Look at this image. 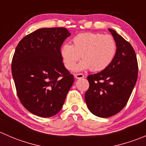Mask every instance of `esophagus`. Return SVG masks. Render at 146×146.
<instances>
[{
  "instance_id": "esophagus-1",
  "label": "esophagus",
  "mask_w": 146,
  "mask_h": 146,
  "mask_svg": "<svg viewBox=\"0 0 146 146\" xmlns=\"http://www.w3.org/2000/svg\"><path fill=\"white\" fill-rule=\"evenodd\" d=\"M74 76L75 78L77 79H80V78H84V75L82 74V73H75Z\"/></svg>"
}]
</instances>
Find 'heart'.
<instances>
[{"label": "heart", "instance_id": "obj_1", "mask_svg": "<svg viewBox=\"0 0 146 146\" xmlns=\"http://www.w3.org/2000/svg\"><path fill=\"white\" fill-rule=\"evenodd\" d=\"M117 48V42L111 35L84 32L76 35L71 44H63L60 53L65 67L68 70L73 68L81 55L82 60L76 66V70L90 68L92 71H100L111 64Z\"/></svg>", "mask_w": 146, "mask_h": 146}]
</instances>
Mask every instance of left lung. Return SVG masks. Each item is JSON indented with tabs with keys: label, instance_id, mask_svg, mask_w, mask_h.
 <instances>
[{
	"label": "left lung",
	"instance_id": "obj_1",
	"mask_svg": "<svg viewBox=\"0 0 146 146\" xmlns=\"http://www.w3.org/2000/svg\"><path fill=\"white\" fill-rule=\"evenodd\" d=\"M117 42L111 63L101 72L88 76L89 89L85 100L90 111L99 117H110L127 104L138 78V61L131 44L109 29Z\"/></svg>",
	"mask_w": 146,
	"mask_h": 146
}]
</instances>
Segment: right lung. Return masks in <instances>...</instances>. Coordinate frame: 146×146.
Wrapping results in <instances>:
<instances>
[{
    "mask_svg": "<svg viewBox=\"0 0 146 146\" xmlns=\"http://www.w3.org/2000/svg\"><path fill=\"white\" fill-rule=\"evenodd\" d=\"M70 35L64 27L42 28L20 40L12 60L17 95L29 111L50 117L62 108L74 78L65 68L61 45Z\"/></svg>",
    "mask_w": 146,
    "mask_h": 146,
    "instance_id": "right-lung-1",
    "label": "right lung"
}]
</instances>
